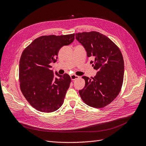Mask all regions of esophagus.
<instances>
[{
  "mask_svg": "<svg viewBox=\"0 0 146 146\" xmlns=\"http://www.w3.org/2000/svg\"><path fill=\"white\" fill-rule=\"evenodd\" d=\"M70 78H71V79L72 80H74L76 79L79 78V76H78L77 75H75V74H72V75L70 76Z\"/></svg>",
  "mask_w": 146,
  "mask_h": 146,
  "instance_id": "esophagus-1",
  "label": "esophagus"
}]
</instances>
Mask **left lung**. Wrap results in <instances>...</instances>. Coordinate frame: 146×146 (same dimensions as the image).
<instances>
[{
    "mask_svg": "<svg viewBox=\"0 0 146 146\" xmlns=\"http://www.w3.org/2000/svg\"><path fill=\"white\" fill-rule=\"evenodd\" d=\"M76 38L85 48L88 57H94L92 66L98 71L94 78L86 76L85 86L79 91L86 105L101 108L118 95L124 79V63L119 48L108 37L96 32L76 34Z\"/></svg>",
    "mask_w": 146,
    "mask_h": 146,
    "instance_id": "obj_1",
    "label": "left lung"
}]
</instances>
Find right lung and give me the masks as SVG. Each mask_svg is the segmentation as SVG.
Wrapping results in <instances>:
<instances>
[{"instance_id": "add662e5", "label": "right lung", "mask_w": 146, "mask_h": 146, "mask_svg": "<svg viewBox=\"0 0 146 146\" xmlns=\"http://www.w3.org/2000/svg\"><path fill=\"white\" fill-rule=\"evenodd\" d=\"M74 34L44 35L36 38L23 51L19 61V80L22 94L36 110L51 112L63 105L71 78L65 73L54 78L51 63L56 62L60 49L70 44Z\"/></svg>"}]
</instances>
